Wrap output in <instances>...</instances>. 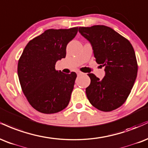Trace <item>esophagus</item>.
<instances>
[{
	"label": "esophagus",
	"instance_id": "1",
	"mask_svg": "<svg viewBox=\"0 0 148 148\" xmlns=\"http://www.w3.org/2000/svg\"><path fill=\"white\" fill-rule=\"evenodd\" d=\"M82 73H83L81 72V71H77V74L78 75H82Z\"/></svg>",
	"mask_w": 148,
	"mask_h": 148
}]
</instances>
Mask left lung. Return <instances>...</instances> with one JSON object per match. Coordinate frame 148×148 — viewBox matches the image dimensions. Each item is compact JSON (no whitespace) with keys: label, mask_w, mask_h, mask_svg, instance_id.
I'll use <instances>...</instances> for the list:
<instances>
[{"label":"left lung","mask_w":148,"mask_h":148,"mask_svg":"<svg viewBox=\"0 0 148 148\" xmlns=\"http://www.w3.org/2000/svg\"><path fill=\"white\" fill-rule=\"evenodd\" d=\"M79 32L91 43L95 62L105 67L100 80L88 73L86 94L90 103L102 112L122 106L129 96L137 76L138 64L132 45L124 36L105 25L79 27Z\"/></svg>","instance_id":"obj_1"}]
</instances>
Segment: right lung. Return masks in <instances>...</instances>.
I'll return each mask as SVG.
<instances>
[{
    "instance_id": "1",
    "label": "right lung",
    "mask_w": 148,
    "mask_h": 148,
    "mask_svg": "<svg viewBox=\"0 0 148 148\" xmlns=\"http://www.w3.org/2000/svg\"><path fill=\"white\" fill-rule=\"evenodd\" d=\"M78 27L47 29L29 41L18 62L21 89L34 109L43 114L61 112L69 105L77 74L55 69L57 61L66 57V48Z\"/></svg>"
}]
</instances>
